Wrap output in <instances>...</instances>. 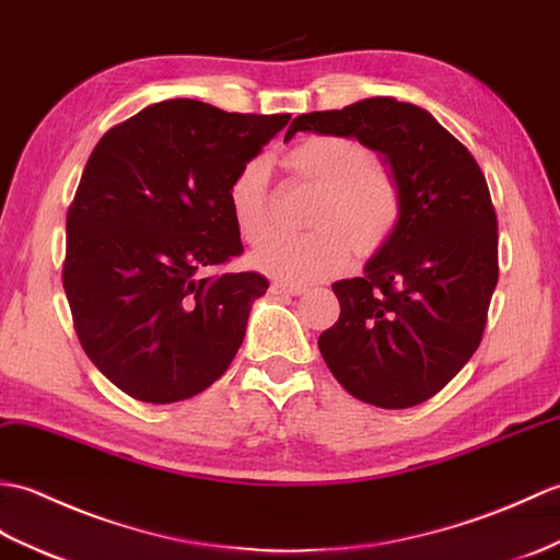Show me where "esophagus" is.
I'll return each instance as SVG.
<instances>
[{"label": "esophagus", "mask_w": 560, "mask_h": 560, "mask_svg": "<svg viewBox=\"0 0 560 560\" xmlns=\"http://www.w3.org/2000/svg\"><path fill=\"white\" fill-rule=\"evenodd\" d=\"M272 294H290V296H300L306 292V288H302V284H288V282H276L270 288Z\"/></svg>", "instance_id": "34e87169"}]
</instances>
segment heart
I'll use <instances>...</instances> for the list:
<instances>
[{"label": "heart", "mask_w": 560, "mask_h": 560, "mask_svg": "<svg viewBox=\"0 0 560 560\" xmlns=\"http://www.w3.org/2000/svg\"><path fill=\"white\" fill-rule=\"evenodd\" d=\"M294 179L316 194L306 237H272L254 248L252 264L292 284L326 280L350 264V256H378L400 228L405 198L390 165L350 136H312L284 155ZM230 213L240 237L260 242L272 230L270 167L254 158L232 177Z\"/></svg>", "instance_id": "1"}]
</instances>
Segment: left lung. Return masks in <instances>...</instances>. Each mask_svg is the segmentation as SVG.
I'll list each match as a JSON object with an SVG mask.
<instances>
[{"label":"left lung","instance_id":"1","mask_svg":"<svg viewBox=\"0 0 560 560\" xmlns=\"http://www.w3.org/2000/svg\"><path fill=\"white\" fill-rule=\"evenodd\" d=\"M296 131L354 136L388 160L405 198L393 242L362 278L332 284L340 318L318 350L357 400L424 402L477 352L499 282V220L483 172L427 109L395 97L308 112L284 139Z\"/></svg>","mask_w":560,"mask_h":560}]
</instances>
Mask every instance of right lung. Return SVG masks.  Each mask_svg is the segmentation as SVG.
<instances>
[{"label":"right lung","instance_id":"obj_1","mask_svg":"<svg viewBox=\"0 0 560 560\" xmlns=\"http://www.w3.org/2000/svg\"><path fill=\"white\" fill-rule=\"evenodd\" d=\"M288 121L177 97L93 148L67 213L61 282L83 352L133 400L194 397L237 354L268 280L206 270L242 256L230 182Z\"/></svg>","mask_w":560,"mask_h":560}]
</instances>
